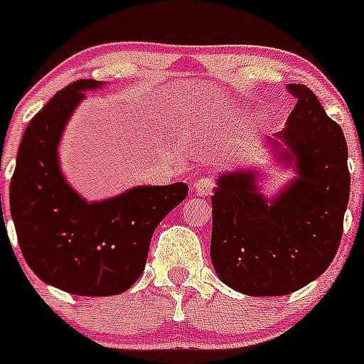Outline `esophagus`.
<instances>
[{"label": "esophagus", "instance_id": "esophagus-1", "mask_svg": "<svg viewBox=\"0 0 364 364\" xmlns=\"http://www.w3.org/2000/svg\"><path fill=\"white\" fill-rule=\"evenodd\" d=\"M215 188V180L211 176H200V178L195 180V184H193V195L195 197H208L211 195Z\"/></svg>", "mask_w": 364, "mask_h": 364}]
</instances>
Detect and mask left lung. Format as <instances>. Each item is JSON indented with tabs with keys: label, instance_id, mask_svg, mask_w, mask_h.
<instances>
[{
	"label": "left lung",
	"instance_id": "8db88e82",
	"mask_svg": "<svg viewBox=\"0 0 364 364\" xmlns=\"http://www.w3.org/2000/svg\"><path fill=\"white\" fill-rule=\"evenodd\" d=\"M288 91L297 104L269 146L284 144L277 156L297 176L266 200L257 171L222 173L211 197L215 272L224 284L252 297L294 294L326 272L350 198L343 129L306 85L291 83Z\"/></svg>",
	"mask_w": 364,
	"mask_h": 364
}]
</instances>
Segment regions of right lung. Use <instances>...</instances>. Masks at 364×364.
Wrapping results in <instances>:
<instances>
[{
	"label": "right lung",
	"instance_id": "add662e5",
	"mask_svg": "<svg viewBox=\"0 0 364 364\" xmlns=\"http://www.w3.org/2000/svg\"><path fill=\"white\" fill-rule=\"evenodd\" d=\"M104 83L78 80L53 96L27 125L11 182V213L28 268L73 295L105 297L129 290L146 268L151 237L188 184L138 186L87 202L67 184L58 146L85 91Z\"/></svg>",
	"mask_w": 364,
	"mask_h": 364
}]
</instances>
